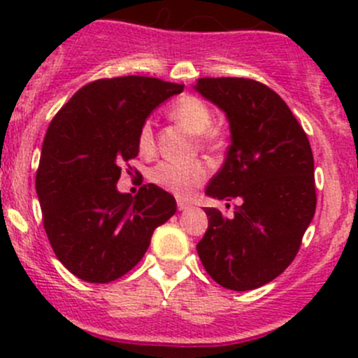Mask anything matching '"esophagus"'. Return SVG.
<instances>
[{"mask_svg": "<svg viewBox=\"0 0 358 358\" xmlns=\"http://www.w3.org/2000/svg\"><path fill=\"white\" fill-rule=\"evenodd\" d=\"M176 206H178V209L180 211H183V209H187V208H190V202L189 201H185V199H176Z\"/></svg>", "mask_w": 358, "mask_h": 358, "instance_id": "esophagus-1", "label": "esophagus"}]
</instances>
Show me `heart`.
Masks as SVG:
<instances>
[{"label": "heart", "mask_w": 358, "mask_h": 358, "mask_svg": "<svg viewBox=\"0 0 358 358\" xmlns=\"http://www.w3.org/2000/svg\"><path fill=\"white\" fill-rule=\"evenodd\" d=\"M169 115L173 121L178 122L187 131L199 135V142L202 145L216 147L220 143V129L213 126V110L204 100L199 96L185 95L176 100L169 109ZM140 154L150 156L156 149L154 142L152 122L143 121L138 129V138H136ZM209 175V166L204 161L194 162H159L156 168L150 171V180L161 189L176 196H189L196 187H199Z\"/></svg>", "instance_id": "b5f03b06"}]
</instances>
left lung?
<instances>
[{
	"mask_svg": "<svg viewBox=\"0 0 358 358\" xmlns=\"http://www.w3.org/2000/svg\"><path fill=\"white\" fill-rule=\"evenodd\" d=\"M194 88L225 112L232 135L206 194L241 201L230 218L204 209L209 225L197 255L220 286L256 289L291 265L315 215L312 147L287 103L263 83L201 78Z\"/></svg>",
	"mask_w": 358,
	"mask_h": 358,
	"instance_id": "1",
	"label": "left lung"
}]
</instances>
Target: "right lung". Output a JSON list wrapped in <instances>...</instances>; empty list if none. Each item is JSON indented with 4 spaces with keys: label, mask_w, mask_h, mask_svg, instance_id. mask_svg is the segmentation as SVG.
<instances>
[{
    "label": "right lung",
    "mask_w": 358,
    "mask_h": 358,
    "mask_svg": "<svg viewBox=\"0 0 358 358\" xmlns=\"http://www.w3.org/2000/svg\"><path fill=\"white\" fill-rule=\"evenodd\" d=\"M182 92L183 85L145 76L96 79L50 122L36 192L53 252L78 279L107 284L128 273L154 230L175 215V197L154 183L135 197L117 192L115 183L121 166L138 156L147 115Z\"/></svg>",
    "instance_id": "right-lung-1"
}]
</instances>
